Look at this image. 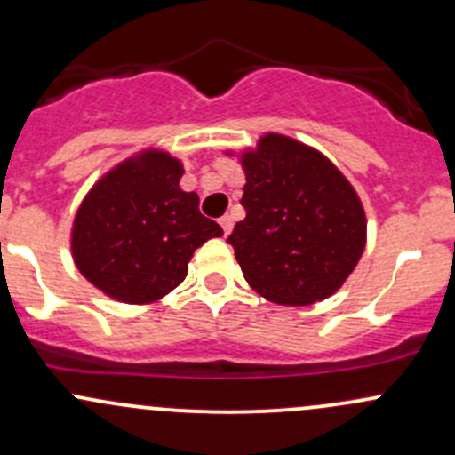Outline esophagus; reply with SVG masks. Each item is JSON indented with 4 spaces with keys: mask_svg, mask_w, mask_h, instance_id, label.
Segmentation results:
<instances>
[{
    "mask_svg": "<svg viewBox=\"0 0 455 455\" xmlns=\"http://www.w3.org/2000/svg\"><path fill=\"white\" fill-rule=\"evenodd\" d=\"M220 227H222L224 235H228V233L233 231V218L231 216H222V218H220Z\"/></svg>",
    "mask_w": 455,
    "mask_h": 455,
    "instance_id": "34e87169",
    "label": "esophagus"
}]
</instances>
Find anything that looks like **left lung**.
<instances>
[{"instance_id":"left-lung-1","label":"left lung","mask_w":455,"mask_h":455,"mask_svg":"<svg viewBox=\"0 0 455 455\" xmlns=\"http://www.w3.org/2000/svg\"><path fill=\"white\" fill-rule=\"evenodd\" d=\"M237 157L246 174V218L227 242L246 283L266 300L287 307L331 298L367 243L356 189L326 155L283 133H263L257 147Z\"/></svg>"}]
</instances>
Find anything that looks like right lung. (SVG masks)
<instances>
[{"mask_svg": "<svg viewBox=\"0 0 455 455\" xmlns=\"http://www.w3.org/2000/svg\"><path fill=\"white\" fill-rule=\"evenodd\" d=\"M181 177V159L142 148L109 168L75 212V267L112 300H162L186 281L194 251L224 235L198 212V194L183 192Z\"/></svg>", "mask_w": 455, "mask_h": 455, "instance_id": "add662e5", "label": "right lung"}]
</instances>
